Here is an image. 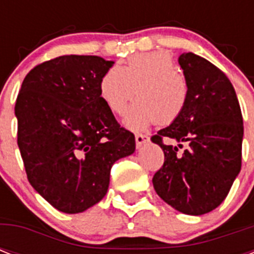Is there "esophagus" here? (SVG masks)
<instances>
[{
  "mask_svg": "<svg viewBox=\"0 0 254 254\" xmlns=\"http://www.w3.org/2000/svg\"><path fill=\"white\" fill-rule=\"evenodd\" d=\"M134 137H135V145H137V147H141L143 143H146L147 141H149V137H147L146 134H141V133H137Z\"/></svg>",
  "mask_w": 254,
  "mask_h": 254,
  "instance_id": "obj_1",
  "label": "esophagus"
}]
</instances>
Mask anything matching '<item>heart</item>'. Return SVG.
<instances>
[{
	"mask_svg": "<svg viewBox=\"0 0 254 254\" xmlns=\"http://www.w3.org/2000/svg\"><path fill=\"white\" fill-rule=\"evenodd\" d=\"M100 97L115 115L125 116V124L139 130L151 124L170 125L177 121L189 101V83L167 51L137 54L121 67H112L99 84Z\"/></svg>",
	"mask_w": 254,
	"mask_h": 254,
	"instance_id": "1",
	"label": "heart"
}]
</instances>
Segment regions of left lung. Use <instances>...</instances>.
I'll return each mask as SVG.
<instances>
[{"instance_id": "left-lung-1", "label": "left lung", "mask_w": 254, "mask_h": 254, "mask_svg": "<svg viewBox=\"0 0 254 254\" xmlns=\"http://www.w3.org/2000/svg\"><path fill=\"white\" fill-rule=\"evenodd\" d=\"M178 62L189 83V101L177 121L151 137L165 154L153 186L173 208L197 216L221 204L240 173L244 125L235 88L221 69L192 53ZM163 139L180 145H166Z\"/></svg>"}]
</instances>
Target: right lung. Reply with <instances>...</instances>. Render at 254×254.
<instances>
[{"mask_svg": "<svg viewBox=\"0 0 254 254\" xmlns=\"http://www.w3.org/2000/svg\"><path fill=\"white\" fill-rule=\"evenodd\" d=\"M112 65L93 55L54 58L26 75L17 96V143L27 179L62 212L99 203L113 163L135 149L134 134L100 97V80Z\"/></svg>", "mask_w": 254, "mask_h": 254, "instance_id": "add662e5", "label": "right lung"}]
</instances>
